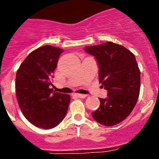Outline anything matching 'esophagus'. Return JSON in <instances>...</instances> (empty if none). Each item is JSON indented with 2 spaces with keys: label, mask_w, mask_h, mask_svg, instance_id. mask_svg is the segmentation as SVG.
Returning <instances> with one entry per match:
<instances>
[{
  "label": "esophagus",
  "mask_w": 159,
  "mask_h": 159,
  "mask_svg": "<svg viewBox=\"0 0 159 159\" xmlns=\"http://www.w3.org/2000/svg\"><path fill=\"white\" fill-rule=\"evenodd\" d=\"M74 96H76L78 98H85L87 96V95H83V94H78V93H75L73 94Z\"/></svg>",
  "instance_id": "obj_1"
}]
</instances>
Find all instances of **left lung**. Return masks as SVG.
<instances>
[{
    "label": "left lung",
    "mask_w": 159,
    "mask_h": 159,
    "mask_svg": "<svg viewBox=\"0 0 159 159\" xmlns=\"http://www.w3.org/2000/svg\"><path fill=\"white\" fill-rule=\"evenodd\" d=\"M84 49L96 58L99 81L107 90V97L100 98V107L92 116L100 124L113 126L130 115L138 100L140 71L136 58L126 48L111 41Z\"/></svg>",
    "instance_id": "left-lung-1"
}]
</instances>
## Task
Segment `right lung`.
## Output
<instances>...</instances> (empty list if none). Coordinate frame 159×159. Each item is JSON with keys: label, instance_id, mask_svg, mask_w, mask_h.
<instances>
[{"label": "right lung", "instance_id": "right-lung-1", "mask_svg": "<svg viewBox=\"0 0 159 159\" xmlns=\"http://www.w3.org/2000/svg\"><path fill=\"white\" fill-rule=\"evenodd\" d=\"M63 49L41 46L30 53L16 72V93L25 118L38 128H54L63 121L70 96L53 92L51 79Z\"/></svg>", "mask_w": 159, "mask_h": 159}]
</instances>
